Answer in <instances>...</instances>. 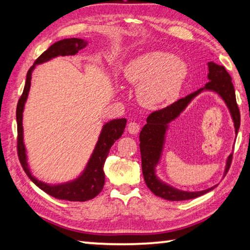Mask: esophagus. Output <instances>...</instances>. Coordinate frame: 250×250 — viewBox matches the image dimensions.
<instances>
[{
    "label": "esophagus",
    "instance_id": "1",
    "mask_svg": "<svg viewBox=\"0 0 250 250\" xmlns=\"http://www.w3.org/2000/svg\"><path fill=\"white\" fill-rule=\"evenodd\" d=\"M128 131L131 134H137L139 131H140V125H139V124H137V122L131 121L128 125Z\"/></svg>",
    "mask_w": 250,
    "mask_h": 250
}]
</instances>
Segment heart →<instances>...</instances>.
Returning a JSON list of instances; mask_svg holds the SVG:
<instances>
[{
    "label": "heart",
    "instance_id": "1",
    "mask_svg": "<svg viewBox=\"0 0 250 250\" xmlns=\"http://www.w3.org/2000/svg\"><path fill=\"white\" fill-rule=\"evenodd\" d=\"M188 74V66L183 59L162 50L142 54L125 68V79L139 88V101L147 108H159L174 101Z\"/></svg>",
    "mask_w": 250,
    "mask_h": 250
}]
</instances>
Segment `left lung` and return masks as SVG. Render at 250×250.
Listing matches in <instances>:
<instances>
[{"instance_id": "1", "label": "left lung", "mask_w": 250, "mask_h": 250, "mask_svg": "<svg viewBox=\"0 0 250 250\" xmlns=\"http://www.w3.org/2000/svg\"><path fill=\"white\" fill-rule=\"evenodd\" d=\"M208 77L209 82L204 87L189 94L185 98L175 101L168 107L152 112L146 118V125L143 126L140 132V152L142 161V173L145 177L146 184L154 195L162 197L167 201H185L204 195L205 193L211 191L216 185L198 192H188L177 189L173 186L164 183L155 174V167L160 163L162 151L166 142V134L168 128V124L174 121L185 108L191 104V101L203 91H214L222 97L225 101L228 110H229L231 119L234 121L235 133H238L240 125V113L238 105L236 103L235 89L231 83V77L227 73L225 67L215 64L213 62H208ZM232 154L227 158L225 174L229 170ZM224 174V175H225Z\"/></svg>"}]
</instances>
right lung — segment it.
<instances>
[{
	"mask_svg": "<svg viewBox=\"0 0 250 250\" xmlns=\"http://www.w3.org/2000/svg\"><path fill=\"white\" fill-rule=\"evenodd\" d=\"M87 41L82 39H65L58 41L50 47L45 50L41 56L36 59L34 65L28 69L26 75V83L23 90V94L19 100L18 108H16V121H18V153L20 162L22 164L25 173L31 179L34 184L39 186L48 195L58 200H66L70 202H84L96 197L104 188V161L109 154L110 147L112 146L118 139L121 138L124 133L126 119H115L104 124L101 130L98 141L96 143L94 152L88 161L86 167L77 179L66 182L62 184H47L45 182L37 180L32 174L27 163L26 149L24 145L23 135V112L25 103H26L29 88H31V80L33 70L37 65L43 64L58 56H73L77 54L80 49L86 47Z\"/></svg>",
	"mask_w": 250,
	"mask_h": 250,
	"instance_id": "add662e5",
	"label": "right lung"
}]
</instances>
